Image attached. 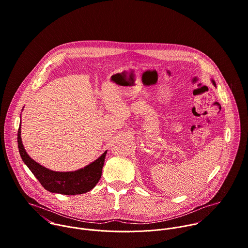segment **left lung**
Wrapping results in <instances>:
<instances>
[{"label":"left lung","mask_w":248,"mask_h":248,"mask_svg":"<svg viewBox=\"0 0 248 248\" xmlns=\"http://www.w3.org/2000/svg\"><path fill=\"white\" fill-rule=\"evenodd\" d=\"M211 81H212V84H213L214 86H216V84H215V80H214V79H211Z\"/></svg>","instance_id":"1"}]
</instances>
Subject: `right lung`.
Wrapping results in <instances>:
<instances>
[{
	"label": "right lung",
	"mask_w": 248,
	"mask_h": 248,
	"mask_svg": "<svg viewBox=\"0 0 248 248\" xmlns=\"http://www.w3.org/2000/svg\"><path fill=\"white\" fill-rule=\"evenodd\" d=\"M17 143L19 154L23 162L39 180L42 186L50 193L69 196L85 194L93 190L101 177L107 151H105L98 158L88 164L84 169L75 171L59 172L50 170L41 166L40 163L31 158V156L27 154L22 144L21 124H19L17 132Z\"/></svg>",
	"instance_id": "1"
}]
</instances>
